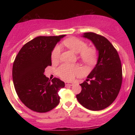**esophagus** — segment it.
<instances>
[{
  "label": "esophagus",
  "instance_id": "1",
  "mask_svg": "<svg viewBox=\"0 0 135 135\" xmlns=\"http://www.w3.org/2000/svg\"><path fill=\"white\" fill-rule=\"evenodd\" d=\"M74 84V83H70V82H65V86H72Z\"/></svg>",
  "mask_w": 135,
  "mask_h": 135
}]
</instances>
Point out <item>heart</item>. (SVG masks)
Masks as SVG:
<instances>
[{
	"label": "heart",
	"instance_id": "obj_1",
	"mask_svg": "<svg viewBox=\"0 0 135 135\" xmlns=\"http://www.w3.org/2000/svg\"><path fill=\"white\" fill-rule=\"evenodd\" d=\"M63 44L79 56L84 62L92 64L96 61L97 51L93 47H87L86 42L76 37H70L63 41ZM61 47L56 46L52 52L51 59L53 62H57L60 58ZM82 69L79 66L64 64L57 69V74L59 77L67 80H73L74 77L82 74Z\"/></svg>",
	"mask_w": 135,
	"mask_h": 135
}]
</instances>
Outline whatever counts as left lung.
I'll return each mask as SVG.
<instances>
[{"label":"left lung","mask_w":135,"mask_h":135,"mask_svg":"<svg viewBox=\"0 0 135 135\" xmlns=\"http://www.w3.org/2000/svg\"><path fill=\"white\" fill-rule=\"evenodd\" d=\"M83 37L92 41L99 56L88 79L80 84L81 91L76 98L87 109L102 110L113 103L120 92L123 79L122 64L117 50L104 36L89 32L84 33Z\"/></svg>","instance_id":"1"}]
</instances>
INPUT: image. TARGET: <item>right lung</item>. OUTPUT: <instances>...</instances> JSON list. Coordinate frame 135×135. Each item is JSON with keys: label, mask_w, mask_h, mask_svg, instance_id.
<instances>
[{"label": "right lung", "mask_w": 135, "mask_h": 135, "mask_svg": "<svg viewBox=\"0 0 135 135\" xmlns=\"http://www.w3.org/2000/svg\"><path fill=\"white\" fill-rule=\"evenodd\" d=\"M65 35L38 36L26 43L13 62L12 79L16 92L27 108L46 113L59 103V90L65 86L58 78L51 80L44 74L51 66V54L56 43Z\"/></svg>", "instance_id": "1"}]
</instances>
